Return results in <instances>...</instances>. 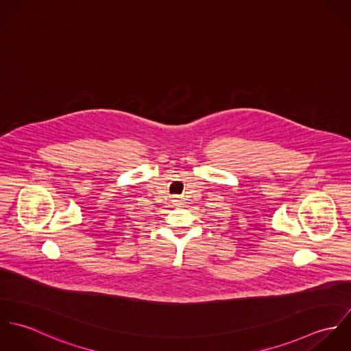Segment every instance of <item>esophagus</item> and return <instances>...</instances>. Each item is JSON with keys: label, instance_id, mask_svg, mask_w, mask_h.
Returning <instances> with one entry per match:
<instances>
[{"label": "esophagus", "instance_id": "esophagus-1", "mask_svg": "<svg viewBox=\"0 0 351 351\" xmlns=\"http://www.w3.org/2000/svg\"><path fill=\"white\" fill-rule=\"evenodd\" d=\"M173 202H176V205H181L182 200H181L180 197H174V199H173Z\"/></svg>", "mask_w": 351, "mask_h": 351}]
</instances>
